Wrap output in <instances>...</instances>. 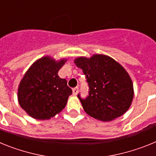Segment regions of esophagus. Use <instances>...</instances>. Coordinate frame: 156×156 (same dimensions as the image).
<instances>
[{"label": "esophagus", "instance_id": "1", "mask_svg": "<svg viewBox=\"0 0 156 156\" xmlns=\"http://www.w3.org/2000/svg\"><path fill=\"white\" fill-rule=\"evenodd\" d=\"M78 90H79V87H74L73 89V95H76L77 93H78Z\"/></svg>", "mask_w": 156, "mask_h": 156}]
</instances>
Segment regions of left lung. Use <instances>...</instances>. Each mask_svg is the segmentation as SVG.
<instances>
[{
	"instance_id": "8db88e82",
	"label": "left lung",
	"mask_w": 156,
	"mask_h": 156,
	"mask_svg": "<svg viewBox=\"0 0 156 156\" xmlns=\"http://www.w3.org/2000/svg\"><path fill=\"white\" fill-rule=\"evenodd\" d=\"M74 62L83 70L89 86L86 98L78 94L86 113L98 120L111 121L129 109L133 98V83L119 63L104 55L79 57Z\"/></svg>"
}]
</instances>
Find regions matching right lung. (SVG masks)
I'll return each instance as SVG.
<instances>
[{
    "mask_svg": "<svg viewBox=\"0 0 156 156\" xmlns=\"http://www.w3.org/2000/svg\"><path fill=\"white\" fill-rule=\"evenodd\" d=\"M66 59L56 62L49 56L30 67L18 89V101L27 114L37 119H49L66 107L72 94L67 80L58 75Z\"/></svg>",
    "mask_w": 156,
    "mask_h": 156,
    "instance_id": "1",
    "label": "right lung"
}]
</instances>
